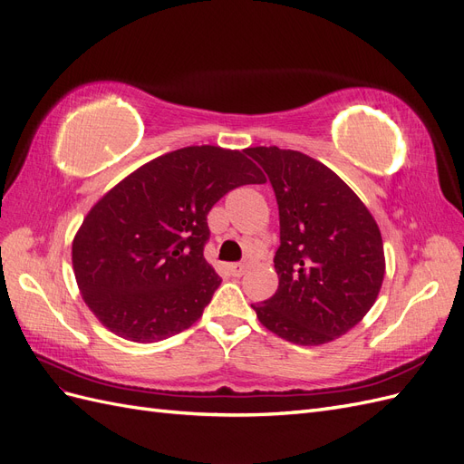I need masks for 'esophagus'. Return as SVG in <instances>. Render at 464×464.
I'll return each instance as SVG.
<instances>
[{
	"label": "esophagus",
	"instance_id": "1",
	"mask_svg": "<svg viewBox=\"0 0 464 464\" xmlns=\"http://www.w3.org/2000/svg\"><path fill=\"white\" fill-rule=\"evenodd\" d=\"M228 271L232 276H242L246 273V265L244 263H232L228 265Z\"/></svg>",
	"mask_w": 464,
	"mask_h": 464
}]
</instances>
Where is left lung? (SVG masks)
Returning a JSON list of instances; mask_svg holds the SVG:
<instances>
[{"label":"left lung","mask_w":464,"mask_h":464,"mask_svg":"<svg viewBox=\"0 0 464 464\" xmlns=\"http://www.w3.org/2000/svg\"><path fill=\"white\" fill-rule=\"evenodd\" d=\"M269 178L280 220L278 288L251 304L263 325L302 346L334 341L375 304L385 275L382 232L358 195L304 152L246 149Z\"/></svg>","instance_id":"obj_1"}]
</instances>
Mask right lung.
<instances>
[{
	"mask_svg": "<svg viewBox=\"0 0 464 464\" xmlns=\"http://www.w3.org/2000/svg\"><path fill=\"white\" fill-rule=\"evenodd\" d=\"M246 154L210 145L172 150L89 210L73 240V271L104 327L149 344L203 315L222 280L203 256L208 210L234 188L265 184Z\"/></svg>",
	"mask_w": 464,
	"mask_h": 464,
	"instance_id": "add662e5",
	"label": "right lung"
}]
</instances>
